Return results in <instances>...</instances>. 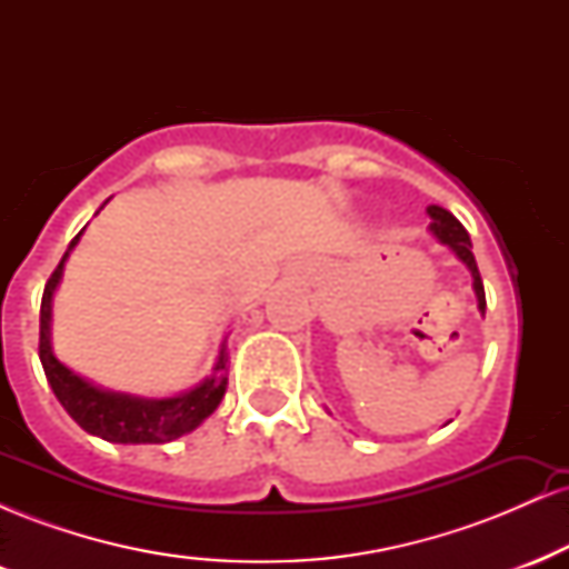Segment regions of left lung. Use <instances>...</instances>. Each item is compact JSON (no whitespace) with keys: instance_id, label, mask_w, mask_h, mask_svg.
I'll use <instances>...</instances> for the list:
<instances>
[{"instance_id":"1","label":"left lung","mask_w":569,"mask_h":569,"mask_svg":"<svg viewBox=\"0 0 569 569\" xmlns=\"http://www.w3.org/2000/svg\"><path fill=\"white\" fill-rule=\"evenodd\" d=\"M428 217H430V232L439 238V243L452 248L455 257L460 259V262L466 264L468 270H471L476 299H479V310H481V316H485V310H487L485 283H481L479 267H476V259H473V251H471L473 246H471V238H468V230L452 217V213L447 211V208H441V206H428Z\"/></svg>"}]
</instances>
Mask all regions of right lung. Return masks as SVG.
<instances>
[{"label": "right lung", "mask_w": 569, "mask_h": 569, "mask_svg": "<svg viewBox=\"0 0 569 569\" xmlns=\"http://www.w3.org/2000/svg\"><path fill=\"white\" fill-rule=\"evenodd\" d=\"M82 234V232H80ZM80 234L71 240L63 259L50 276L39 307V361H42L44 377L61 407L69 411L71 420L90 436H98L112 443H168L189 433L200 426L206 417H211L224 398V348L213 367V375L194 385L187 393L173 398H139L128 393H114L98 385L88 382L84 377L74 375L69 367L53 356L50 348V310H53V293L61 283L63 264H67L71 248L80 243Z\"/></svg>", "instance_id": "1"}]
</instances>
